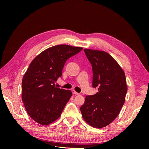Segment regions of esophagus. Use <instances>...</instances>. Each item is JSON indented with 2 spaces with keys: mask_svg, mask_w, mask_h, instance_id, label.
I'll list each match as a JSON object with an SVG mask.
<instances>
[{
  "mask_svg": "<svg viewBox=\"0 0 149 149\" xmlns=\"http://www.w3.org/2000/svg\"><path fill=\"white\" fill-rule=\"evenodd\" d=\"M72 93H73V94H74V95H80L79 93H78V92H75V91H72Z\"/></svg>",
  "mask_w": 149,
  "mask_h": 149,
  "instance_id": "1",
  "label": "esophagus"
}]
</instances>
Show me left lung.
<instances>
[{
    "label": "left lung",
    "mask_w": 149,
    "mask_h": 149,
    "mask_svg": "<svg viewBox=\"0 0 149 149\" xmlns=\"http://www.w3.org/2000/svg\"><path fill=\"white\" fill-rule=\"evenodd\" d=\"M93 71L92 87L95 95H88L80 111L84 121L95 128L111 124L118 115L127 92L126 76L122 68L107 52L84 49Z\"/></svg>",
    "instance_id": "obj_1"
}]
</instances>
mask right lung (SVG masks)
Here are the masks:
<instances>
[{
  "instance_id": "1",
  "label": "right lung",
  "mask_w": 149,
  "mask_h": 149,
  "mask_svg": "<svg viewBox=\"0 0 149 149\" xmlns=\"http://www.w3.org/2000/svg\"><path fill=\"white\" fill-rule=\"evenodd\" d=\"M83 49L59 45L42 52L32 61L22 80V98L31 118L41 125L57 120L72 96V92L55 84L62 75L66 60Z\"/></svg>"
}]
</instances>
